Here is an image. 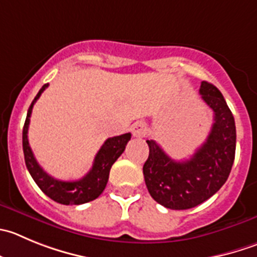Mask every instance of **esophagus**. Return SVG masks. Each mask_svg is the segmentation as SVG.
I'll list each match as a JSON object with an SVG mask.
<instances>
[{
  "mask_svg": "<svg viewBox=\"0 0 257 257\" xmlns=\"http://www.w3.org/2000/svg\"><path fill=\"white\" fill-rule=\"evenodd\" d=\"M146 131H148V127L144 122H135L131 127V133L135 138H141V136L145 135Z\"/></svg>",
  "mask_w": 257,
  "mask_h": 257,
  "instance_id": "esophagus-1",
  "label": "esophagus"
}]
</instances>
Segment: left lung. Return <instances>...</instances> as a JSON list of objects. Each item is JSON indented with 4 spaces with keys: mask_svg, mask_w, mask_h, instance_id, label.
<instances>
[{
    "mask_svg": "<svg viewBox=\"0 0 257 257\" xmlns=\"http://www.w3.org/2000/svg\"><path fill=\"white\" fill-rule=\"evenodd\" d=\"M203 101L213 109L214 122L206 143L190 159L173 160L154 140H146L149 158L143 168L151 197L170 209H189L216 194L226 183L236 151V126L218 88L202 82Z\"/></svg>",
    "mask_w": 257,
    "mask_h": 257,
    "instance_id": "1",
    "label": "left lung"
}]
</instances>
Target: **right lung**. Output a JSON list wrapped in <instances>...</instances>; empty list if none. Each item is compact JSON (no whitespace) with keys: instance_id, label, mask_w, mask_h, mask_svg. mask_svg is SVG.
<instances>
[{"instance_id":"right-lung-1","label":"right lung","mask_w":257,"mask_h":257,"mask_svg":"<svg viewBox=\"0 0 257 257\" xmlns=\"http://www.w3.org/2000/svg\"><path fill=\"white\" fill-rule=\"evenodd\" d=\"M48 84H44L39 93L34 98L33 103L29 107L28 116H26L25 124L23 130V149L24 156H25V164L29 173L35 180L38 187L51 198L57 203L65 204V206H78V204L87 203L90 200L96 199L106 188L107 182H108L109 170L113 165L114 161L121 156L124 151L127 143L131 139V134H123V135L109 138L104 141L102 148L97 153L94 158L93 167L82 179L75 180V182H64V180L55 179L50 177L46 172H44L43 168L40 167L31 151L30 145H29L28 131L29 124H30V116L33 112V107L35 102L38 101L39 97L41 96Z\"/></svg>"}]
</instances>
